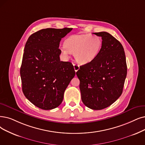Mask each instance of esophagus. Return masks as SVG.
<instances>
[{"label":"esophagus","instance_id":"obj_1","mask_svg":"<svg viewBox=\"0 0 145 145\" xmlns=\"http://www.w3.org/2000/svg\"><path fill=\"white\" fill-rule=\"evenodd\" d=\"M74 68L75 71L77 72L78 70V69H80V67L77 64H74Z\"/></svg>","mask_w":145,"mask_h":145}]
</instances>
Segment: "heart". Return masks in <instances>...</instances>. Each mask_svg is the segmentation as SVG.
I'll return each instance as SVG.
<instances>
[{"instance_id":"obj_1","label":"heart","mask_w":145,"mask_h":145,"mask_svg":"<svg viewBox=\"0 0 145 145\" xmlns=\"http://www.w3.org/2000/svg\"><path fill=\"white\" fill-rule=\"evenodd\" d=\"M102 42L100 37L90 34H74L64 42V46L61 50L68 56L74 54L75 59L82 64H86L94 60L99 55Z\"/></svg>"}]
</instances>
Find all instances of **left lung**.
<instances>
[{
  "label": "left lung",
  "instance_id": "obj_1",
  "mask_svg": "<svg viewBox=\"0 0 145 145\" xmlns=\"http://www.w3.org/2000/svg\"><path fill=\"white\" fill-rule=\"evenodd\" d=\"M93 34L102 37L101 50L94 60L81 66L76 74L83 103L101 110L122 94L127 68L124 48L118 40L107 32Z\"/></svg>",
  "mask_w": 145,
  "mask_h": 145
}]
</instances>
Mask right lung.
Here are the masks:
<instances>
[{
	"instance_id": "obj_1",
	"label": "right lung",
	"mask_w": 145,
	"mask_h": 145,
	"mask_svg": "<svg viewBox=\"0 0 145 145\" xmlns=\"http://www.w3.org/2000/svg\"><path fill=\"white\" fill-rule=\"evenodd\" d=\"M72 29H42L32 34L25 43L20 68L22 89L27 99L40 109L58 106L76 74L70 62L59 58V43Z\"/></svg>"
}]
</instances>
